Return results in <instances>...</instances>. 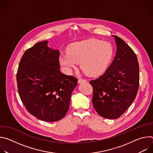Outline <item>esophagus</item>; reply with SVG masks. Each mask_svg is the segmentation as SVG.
Segmentation results:
<instances>
[{"label":"esophagus","instance_id":"1","mask_svg":"<svg viewBox=\"0 0 153 153\" xmlns=\"http://www.w3.org/2000/svg\"><path fill=\"white\" fill-rule=\"evenodd\" d=\"M86 82V80H85V79H78V83H81L82 82Z\"/></svg>","mask_w":153,"mask_h":153}]
</instances>
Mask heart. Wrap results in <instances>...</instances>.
<instances>
[{"instance_id": "obj_1", "label": "heart", "mask_w": 153, "mask_h": 153, "mask_svg": "<svg viewBox=\"0 0 153 153\" xmlns=\"http://www.w3.org/2000/svg\"><path fill=\"white\" fill-rule=\"evenodd\" d=\"M113 56L110 43L91 39L73 43L68 48V54L60 56L59 62L68 71L81 63L82 70L87 75L97 77L106 71Z\"/></svg>"}]
</instances>
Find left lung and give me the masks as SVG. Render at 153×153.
<instances>
[{"instance_id": "1", "label": "left lung", "mask_w": 153, "mask_h": 153, "mask_svg": "<svg viewBox=\"0 0 153 153\" xmlns=\"http://www.w3.org/2000/svg\"><path fill=\"white\" fill-rule=\"evenodd\" d=\"M117 45L115 57L105 73L90 81L92 102L102 117L121 116L135 99L139 85V66L136 54L122 39L114 36Z\"/></svg>"}]
</instances>
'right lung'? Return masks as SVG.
Returning <instances> with one entry per match:
<instances>
[{
	"label": "right lung",
	"instance_id": "obj_1",
	"mask_svg": "<svg viewBox=\"0 0 153 153\" xmlns=\"http://www.w3.org/2000/svg\"><path fill=\"white\" fill-rule=\"evenodd\" d=\"M47 43V40L39 42L26 50L19 65L17 83L20 99L31 114L56 122L68 111L77 79L60 72L59 51Z\"/></svg>",
	"mask_w": 153,
	"mask_h": 153
}]
</instances>
